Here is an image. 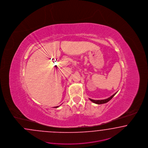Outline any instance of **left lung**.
<instances>
[{"instance_id": "obj_1", "label": "left lung", "mask_w": 148, "mask_h": 148, "mask_svg": "<svg viewBox=\"0 0 148 148\" xmlns=\"http://www.w3.org/2000/svg\"><path fill=\"white\" fill-rule=\"evenodd\" d=\"M116 93H117V92H115L113 95H112L110 97H108V98H107V99H104V100H92V99H89L91 102H92L93 103H96V104H97V105L103 104V103H106L108 102V101H110L115 95V94H116Z\"/></svg>"}]
</instances>
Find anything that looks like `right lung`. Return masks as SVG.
<instances>
[{"label": "right lung", "mask_w": 148, "mask_h": 148, "mask_svg": "<svg viewBox=\"0 0 148 148\" xmlns=\"http://www.w3.org/2000/svg\"><path fill=\"white\" fill-rule=\"evenodd\" d=\"M59 106H57V107H54V108H58Z\"/></svg>", "instance_id": "add662e5"}]
</instances>
